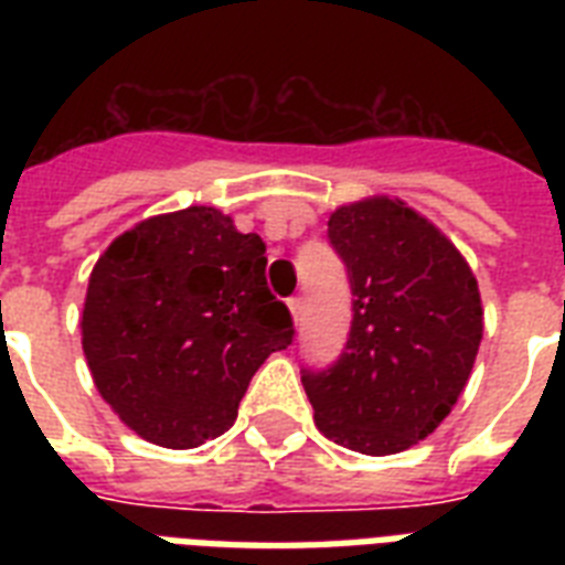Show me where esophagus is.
I'll use <instances>...</instances> for the list:
<instances>
[{
    "instance_id": "esophagus-1",
    "label": "esophagus",
    "mask_w": 565,
    "mask_h": 565,
    "mask_svg": "<svg viewBox=\"0 0 565 565\" xmlns=\"http://www.w3.org/2000/svg\"><path fill=\"white\" fill-rule=\"evenodd\" d=\"M290 313H292V319H296V326H299L301 317H305V296H292V299H290Z\"/></svg>"
}]
</instances>
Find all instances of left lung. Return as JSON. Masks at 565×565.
<instances>
[{"instance_id": "obj_1", "label": "left lung", "mask_w": 565, "mask_h": 565, "mask_svg": "<svg viewBox=\"0 0 565 565\" xmlns=\"http://www.w3.org/2000/svg\"><path fill=\"white\" fill-rule=\"evenodd\" d=\"M328 243L352 287V328L328 370H301L319 430L361 455H395L446 419L483 334L460 252L404 202L337 207Z\"/></svg>"}]
</instances>
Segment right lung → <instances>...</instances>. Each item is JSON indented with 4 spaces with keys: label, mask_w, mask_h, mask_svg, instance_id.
Wrapping results in <instances>:
<instances>
[{
    "label": "right lung",
    "mask_w": 565,
    "mask_h": 565,
    "mask_svg": "<svg viewBox=\"0 0 565 565\" xmlns=\"http://www.w3.org/2000/svg\"><path fill=\"white\" fill-rule=\"evenodd\" d=\"M266 246L216 207L140 222L96 260L82 345L119 419L163 448H195L237 419L260 363L292 343L266 287Z\"/></svg>",
    "instance_id": "add662e5"
}]
</instances>
